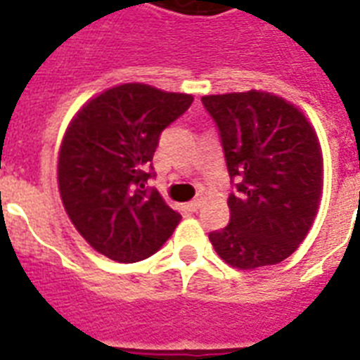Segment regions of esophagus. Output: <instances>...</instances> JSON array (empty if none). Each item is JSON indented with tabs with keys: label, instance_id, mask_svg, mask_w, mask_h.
Returning a JSON list of instances; mask_svg holds the SVG:
<instances>
[{
	"label": "esophagus",
	"instance_id": "34e87169",
	"mask_svg": "<svg viewBox=\"0 0 360 360\" xmlns=\"http://www.w3.org/2000/svg\"><path fill=\"white\" fill-rule=\"evenodd\" d=\"M201 205H203V195H200V198H195V200H192L188 203L190 210H198Z\"/></svg>",
	"mask_w": 360,
	"mask_h": 360
}]
</instances>
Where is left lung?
<instances>
[{
	"label": "left lung",
	"instance_id": "left-lung-1",
	"mask_svg": "<svg viewBox=\"0 0 360 360\" xmlns=\"http://www.w3.org/2000/svg\"><path fill=\"white\" fill-rule=\"evenodd\" d=\"M218 125L227 172L229 226L209 240L233 268L277 264L311 229L322 195L323 160L318 136L302 110L270 92L203 96Z\"/></svg>",
	"mask_w": 360,
	"mask_h": 360
}]
</instances>
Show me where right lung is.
<instances>
[{
	"label": "right lung",
	"mask_w": 360,
	"mask_h": 360,
	"mask_svg": "<svg viewBox=\"0 0 360 360\" xmlns=\"http://www.w3.org/2000/svg\"><path fill=\"white\" fill-rule=\"evenodd\" d=\"M190 94L125 83L81 107L58 151V190L66 214L98 253L139 262L159 251L181 221L153 177L160 133L192 105Z\"/></svg>",
	"instance_id": "right-lung-1"
}]
</instances>
